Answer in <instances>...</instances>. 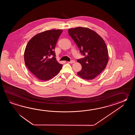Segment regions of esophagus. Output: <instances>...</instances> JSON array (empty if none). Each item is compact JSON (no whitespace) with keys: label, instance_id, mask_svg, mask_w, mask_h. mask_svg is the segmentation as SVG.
Listing matches in <instances>:
<instances>
[{"label":"esophagus","instance_id":"obj_1","mask_svg":"<svg viewBox=\"0 0 135 135\" xmlns=\"http://www.w3.org/2000/svg\"><path fill=\"white\" fill-rule=\"evenodd\" d=\"M75 61L74 60H71L70 62H69V63H71V64H73L74 63H75Z\"/></svg>","mask_w":135,"mask_h":135}]
</instances>
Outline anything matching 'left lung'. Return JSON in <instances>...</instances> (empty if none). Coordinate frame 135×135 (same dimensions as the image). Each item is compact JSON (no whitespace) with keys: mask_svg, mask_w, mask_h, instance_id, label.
<instances>
[{"mask_svg":"<svg viewBox=\"0 0 135 135\" xmlns=\"http://www.w3.org/2000/svg\"><path fill=\"white\" fill-rule=\"evenodd\" d=\"M69 34L84 57L78 59L82 69L77 74L90 80L106 68L109 61L108 51L103 39L95 32L86 27L69 29Z\"/></svg>","mask_w":135,"mask_h":135,"instance_id":"obj_1","label":"left lung"}]
</instances>
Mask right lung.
<instances>
[{
	"label": "right lung",
	"instance_id": "right-lung-1",
	"mask_svg": "<svg viewBox=\"0 0 135 135\" xmlns=\"http://www.w3.org/2000/svg\"><path fill=\"white\" fill-rule=\"evenodd\" d=\"M63 30L53 29L36 35L26 46L24 60L33 74L41 80H48L57 75L63 65L55 58V49Z\"/></svg>",
	"mask_w": 135,
	"mask_h": 135
}]
</instances>
